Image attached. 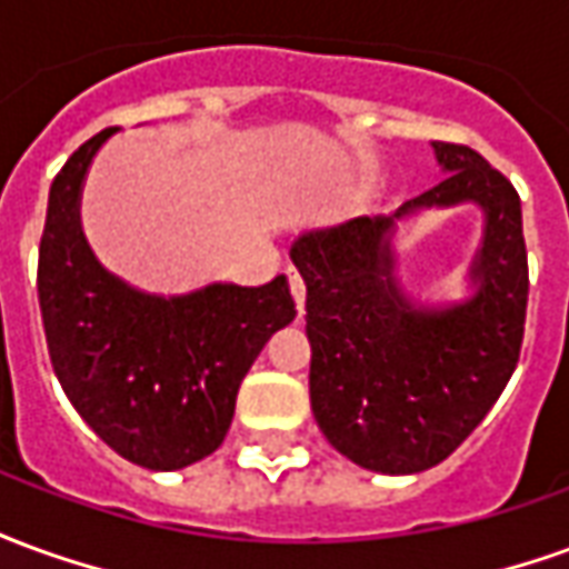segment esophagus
Wrapping results in <instances>:
<instances>
[{"instance_id": "1", "label": "esophagus", "mask_w": 569, "mask_h": 569, "mask_svg": "<svg viewBox=\"0 0 569 569\" xmlns=\"http://www.w3.org/2000/svg\"><path fill=\"white\" fill-rule=\"evenodd\" d=\"M289 286H292V296H296V305L298 310L305 313V296H308V289H305V277H301V271L298 268H289Z\"/></svg>"}]
</instances>
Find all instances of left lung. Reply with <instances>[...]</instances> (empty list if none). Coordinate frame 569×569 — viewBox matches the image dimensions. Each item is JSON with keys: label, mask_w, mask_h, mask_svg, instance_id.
<instances>
[{"label": "left lung", "mask_w": 569, "mask_h": 569, "mask_svg": "<svg viewBox=\"0 0 569 569\" xmlns=\"http://www.w3.org/2000/svg\"><path fill=\"white\" fill-rule=\"evenodd\" d=\"M439 186L393 216L301 234L289 249L308 286L310 408L332 448L362 469L411 476L451 457L512 378L525 341L521 198L476 149L432 142ZM478 202L486 237L477 296L418 309L395 283V222L429 206Z\"/></svg>", "instance_id": "1"}]
</instances>
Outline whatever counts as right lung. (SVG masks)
Instances as JSON below:
<instances>
[{
    "mask_svg": "<svg viewBox=\"0 0 569 569\" xmlns=\"http://www.w3.org/2000/svg\"><path fill=\"white\" fill-rule=\"evenodd\" d=\"M116 130L79 146L51 182L39 308L51 366L88 427L130 463L170 472L222 445L240 381L268 338L296 320V301L283 273L163 298L106 271L81 234L79 198Z\"/></svg>",
    "mask_w": 569,
    "mask_h": 569,
    "instance_id": "right-lung-1",
    "label": "right lung"
}]
</instances>
